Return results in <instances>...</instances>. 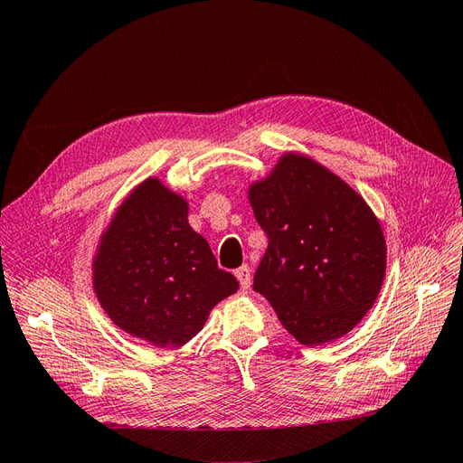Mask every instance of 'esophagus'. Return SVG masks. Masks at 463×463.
<instances>
[{
	"mask_svg": "<svg viewBox=\"0 0 463 463\" xmlns=\"http://www.w3.org/2000/svg\"><path fill=\"white\" fill-rule=\"evenodd\" d=\"M235 276H237V279H240L241 289L247 291L250 288V269H249V266L247 264L240 266V269L235 270Z\"/></svg>",
	"mask_w": 463,
	"mask_h": 463,
	"instance_id": "1",
	"label": "esophagus"
}]
</instances>
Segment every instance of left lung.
<instances>
[{
    "label": "left lung",
    "instance_id": "8db88e82",
    "mask_svg": "<svg viewBox=\"0 0 463 463\" xmlns=\"http://www.w3.org/2000/svg\"><path fill=\"white\" fill-rule=\"evenodd\" d=\"M269 249L253 289L305 345L347 334L371 309L386 270L381 223L325 165L286 154L249 189Z\"/></svg>",
    "mask_w": 463,
    "mask_h": 463
}]
</instances>
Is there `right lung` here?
Segmentation results:
<instances>
[{"instance_id": "add662e5", "label": "right lung", "mask_w": 463, "mask_h": 463, "mask_svg": "<svg viewBox=\"0 0 463 463\" xmlns=\"http://www.w3.org/2000/svg\"><path fill=\"white\" fill-rule=\"evenodd\" d=\"M237 288L189 226L187 203L154 177L119 206L94 259L104 311L121 330L158 347L187 344Z\"/></svg>"}]
</instances>
